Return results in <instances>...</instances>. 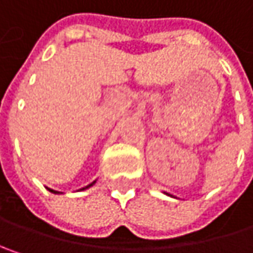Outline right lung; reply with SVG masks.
<instances>
[{"label":"right lung","mask_w":253,"mask_h":253,"mask_svg":"<svg viewBox=\"0 0 253 253\" xmlns=\"http://www.w3.org/2000/svg\"><path fill=\"white\" fill-rule=\"evenodd\" d=\"M93 183H95V181H93ZM93 183H90V184H89V186H86V187H83V189H87V187H90V186H92V184H93ZM49 190H51V192H52V193H58V192H55V190H52V189H49Z\"/></svg>","instance_id":"add662e5"}]
</instances>
